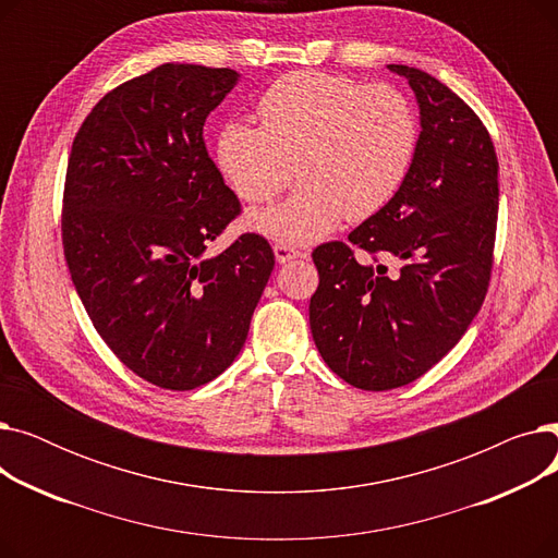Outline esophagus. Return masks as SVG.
<instances>
[{"label": "esophagus", "instance_id": "34e87169", "mask_svg": "<svg viewBox=\"0 0 558 558\" xmlns=\"http://www.w3.org/2000/svg\"><path fill=\"white\" fill-rule=\"evenodd\" d=\"M274 255H276V259H278L280 264H284V262H289V259H296V257H305L303 251H296L294 246H289V244H284V242H278V244L274 246Z\"/></svg>", "mask_w": 558, "mask_h": 558}]
</instances>
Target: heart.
Wrapping results in <instances>:
<instances>
[{"mask_svg": "<svg viewBox=\"0 0 558 558\" xmlns=\"http://www.w3.org/2000/svg\"><path fill=\"white\" fill-rule=\"evenodd\" d=\"M262 126L226 122L217 165L248 203L287 201L253 213L248 228L284 244L326 238L343 217L368 219L393 201L418 149V120L393 85L326 72H291L257 104Z\"/></svg>", "mask_w": 558, "mask_h": 558, "instance_id": "1", "label": "heart"}]
</instances>
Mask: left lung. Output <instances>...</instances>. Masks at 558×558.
<instances>
[{"mask_svg":"<svg viewBox=\"0 0 558 558\" xmlns=\"http://www.w3.org/2000/svg\"><path fill=\"white\" fill-rule=\"evenodd\" d=\"M407 78L421 110L412 169L387 208L348 240L314 248L318 289L310 328L320 357L348 385L389 391L441 362L480 312L493 267L497 156L480 117L432 74L387 65Z\"/></svg>","mask_w":558,"mask_h":558,"instance_id":"1","label":"left lung"}]
</instances>
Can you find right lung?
Returning a JSON list of instances; mask_svg holds the SVG:
<instances>
[{"label": "right lung", "instance_id": "right-lung-1", "mask_svg": "<svg viewBox=\"0 0 558 558\" xmlns=\"http://www.w3.org/2000/svg\"><path fill=\"white\" fill-rule=\"evenodd\" d=\"M238 81L187 63L126 81L85 117L68 162L63 246L76 294L112 353L171 391L208 385L240 355L276 264L255 232L205 255L240 215L203 142Z\"/></svg>", "mask_w": 558, "mask_h": 558}]
</instances>
